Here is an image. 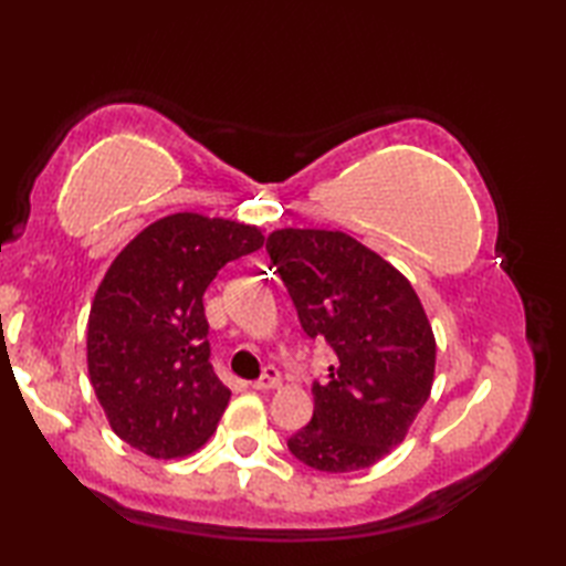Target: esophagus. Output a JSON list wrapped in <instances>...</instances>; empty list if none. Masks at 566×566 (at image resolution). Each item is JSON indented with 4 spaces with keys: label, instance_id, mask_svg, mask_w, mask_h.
Wrapping results in <instances>:
<instances>
[{
    "label": "esophagus",
    "instance_id": "34e87169",
    "mask_svg": "<svg viewBox=\"0 0 566 566\" xmlns=\"http://www.w3.org/2000/svg\"><path fill=\"white\" fill-rule=\"evenodd\" d=\"M282 384V379H280V371H276L274 367H264V371H262V377L258 379V381H252L250 387L255 389V391H270V389H276Z\"/></svg>",
    "mask_w": 566,
    "mask_h": 566
}]
</instances>
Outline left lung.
Wrapping results in <instances>:
<instances>
[{
  "mask_svg": "<svg viewBox=\"0 0 566 566\" xmlns=\"http://www.w3.org/2000/svg\"><path fill=\"white\" fill-rule=\"evenodd\" d=\"M270 258L302 328L333 350L314 418L290 438L298 462L357 472L401 444L436 379V335L411 282L343 231L280 228Z\"/></svg>",
  "mask_w": 566,
  "mask_h": 566,
  "instance_id": "obj_1",
  "label": "left lung"
}]
</instances>
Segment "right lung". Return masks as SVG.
<instances>
[{"instance_id":"add662e5","label":"right lung","mask_w":566,"mask_h":566,"mask_svg":"<svg viewBox=\"0 0 566 566\" xmlns=\"http://www.w3.org/2000/svg\"><path fill=\"white\" fill-rule=\"evenodd\" d=\"M262 228L179 211L118 252L87 321V369L112 430L153 460L207 442L231 401L209 363L203 292L235 258L262 248Z\"/></svg>"}]
</instances>
